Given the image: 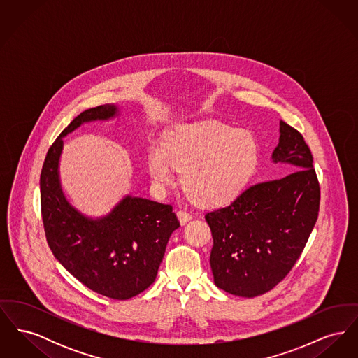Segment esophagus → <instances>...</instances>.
Returning <instances> with one entry per match:
<instances>
[{
	"label": "esophagus",
	"instance_id": "34e87169",
	"mask_svg": "<svg viewBox=\"0 0 358 358\" xmlns=\"http://www.w3.org/2000/svg\"><path fill=\"white\" fill-rule=\"evenodd\" d=\"M177 217L181 222V225H185L189 220H192V215L187 213V210H178L177 212Z\"/></svg>",
	"mask_w": 358,
	"mask_h": 358
}]
</instances>
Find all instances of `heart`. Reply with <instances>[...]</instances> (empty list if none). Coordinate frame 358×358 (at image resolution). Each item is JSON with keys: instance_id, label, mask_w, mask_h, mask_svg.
Returning a JSON list of instances; mask_svg holds the SVG:
<instances>
[{"instance_id": "heart-1", "label": "heart", "mask_w": 358, "mask_h": 358, "mask_svg": "<svg viewBox=\"0 0 358 358\" xmlns=\"http://www.w3.org/2000/svg\"><path fill=\"white\" fill-rule=\"evenodd\" d=\"M260 149L255 136L217 120L182 124L171 131L162 148H154L148 171L154 185L169 187L174 168L187 196L203 206L235 201L255 174Z\"/></svg>"}]
</instances>
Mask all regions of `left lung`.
Here are the masks:
<instances>
[{
	"label": "left lung",
	"instance_id": "obj_1",
	"mask_svg": "<svg viewBox=\"0 0 358 358\" xmlns=\"http://www.w3.org/2000/svg\"><path fill=\"white\" fill-rule=\"evenodd\" d=\"M273 161L290 173L247 187L228 206L205 215L215 285L238 296L252 298L282 282L318 219L321 190L313 155L302 134L283 120Z\"/></svg>",
	"mask_w": 358,
	"mask_h": 358
}]
</instances>
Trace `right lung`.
<instances>
[{
	"label": "right lung",
	"mask_w": 358,
	"mask_h": 358,
	"mask_svg": "<svg viewBox=\"0 0 358 358\" xmlns=\"http://www.w3.org/2000/svg\"><path fill=\"white\" fill-rule=\"evenodd\" d=\"M115 113L114 104L88 108L56 138L40 174V201L55 257L88 289L124 301L153 285L168 240L180 227L173 206L127 196L108 216L91 220L67 203L57 173L63 136L85 122L108 120Z\"/></svg>",
	"instance_id": "right-lung-1"
}]
</instances>
